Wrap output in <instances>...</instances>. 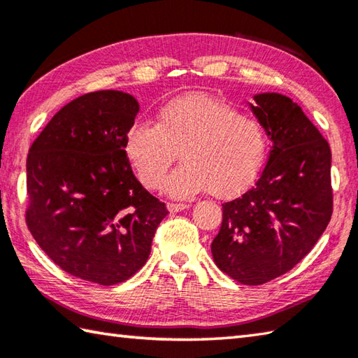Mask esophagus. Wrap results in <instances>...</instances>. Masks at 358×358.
<instances>
[{
	"label": "esophagus",
	"instance_id": "1",
	"mask_svg": "<svg viewBox=\"0 0 358 358\" xmlns=\"http://www.w3.org/2000/svg\"><path fill=\"white\" fill-rule=\"evenodd\" d=\"M189 205H185V203H167V211L169 213H180L186 209Z\"/></svg>",
	"mask_w": 358,
	"mask_h": 358
}]
</instances>
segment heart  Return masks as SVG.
<instances>
[{"mask_svg":"<svg viewBox=\"0 0 358 358\" xmlns=\"http://www.w3.org/2000/svg\"><path fill=\"white\" fill-rule=\"evenodd\" d=\"M267 147L257 117L206 94L169 101L155 125L135 122L124 138L125 157L152 191L163 187L178 153L183 166L166 183L173 199H191L206 189L214 197L239 194L261 172Z\"/></svg>","mask_w":358,"mask_h":358,"instance_id":"obj_1","label":"heart"}]
</instances>
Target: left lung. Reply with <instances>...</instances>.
<instances>
[{"label": "left lung", "mask_w": 358, "mask_h": 358, "mask_svg": "<svg viewBox=\"0 0 358 358\" xmlns=\"http://www.w3.org/2000/svg\"><path fill=\"white\" fill-rule=\"evenodd\" d=\"M250 103L273 147L261 177L222 205L211 243L217 267L245 285L292 270L313 248L332 215L331 147L298 103L278 93Z\"/></svg>", "instance_id": "8db88e82"}]
</instances>
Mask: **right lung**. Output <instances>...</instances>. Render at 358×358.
<instances>
[{
	"instance_id": "1",
	"label": "right lung",
	"mask_w": 358,
	"mask_h": 358,
	"mask_svg": "<svg viewBox=\"0 0 358 358\" xmlns=\"http://www.w3.org/2000/svg\"><path fill=\"white\" fill-rule=\"evenodd\" d=\"M138 111L122 91L83 94L54 115L27 155V228L54 264L83 281H127L167 215L124 152Z\"/></svg>"
}]
</instances>
